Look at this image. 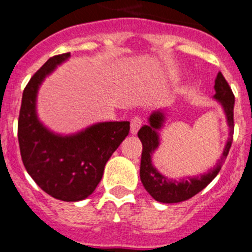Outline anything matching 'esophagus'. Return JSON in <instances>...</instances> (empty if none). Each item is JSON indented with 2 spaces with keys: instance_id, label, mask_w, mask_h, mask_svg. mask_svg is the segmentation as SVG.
<instances>
[{
  "instance_id": "obj_1",
  "label": "esophagus",
  "mask_w": 252,
  "mask_h": 252,
  "mask_svg": "<svg viewBox=\"0 0 252 252\" xmlns=\"http://www.w3.org/2000/svg\"><path fill=\"white\" fill-rule=\"evenodd\" d=\"M141 125H142L141 118H138V116H134V118L131 120V133L136 134L137 132H138V129L141 128Z\"/></svg>"
}]
</instances>
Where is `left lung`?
<instances>
[{
  "label": "left lung",
  "instance_id": "8db88e82",
  "mask_svg": "<svg viewBox=\"0 0 252 252\" xmlns=\"http://www.w3.org/2000/svg\"><path fill=\"white\" fill-rule=\"evenodd\" d=\"M214 91H216V94L213 95V98L220 104L224 114H225L226 124H228L229 128V137L220 159L207 173L176 180V179L164 176L163 174L157 170V168L152 163V156L160 144L159 131L163 128L164 123H165L164 111H153L148 119V125L141 127V129L138 131V138L141 139L142 146H143L139 176H141V181L147 192L158 202L178 203L193 197L216 178L223 163L225 161L229 149L231 147V142H233L234 103H235V98H234V94L231 92L230 87H229L228 82L225 81V78H224L220 72H218L216 81H214Z\"/></svg>",
  "mask_w": 252,
  "mask_h": 252
}]
</instances>
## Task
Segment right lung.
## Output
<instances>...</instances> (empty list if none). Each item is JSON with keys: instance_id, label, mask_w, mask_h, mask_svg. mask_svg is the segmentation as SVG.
I'll return each instance as SVG.
<instances>
[{"instance_id": "1", "label": "right lung", "mask_w": 252, "mask_h": 252, "mask_svg": "<svg viewBox=\"0 0 252 252\" xmlns=\"http://www.w3.org/2000/svg\"><path fill=\"white\" fill-rule=\"evenodd\" d=\"M69 52L50 57L23 92L18 119L22 160L39 188L56 200L77 202L93 193L104 168L129 131L128 121L98 123L73 134L50 131L39 120L36 96L41 83Z\"/></svg>"}]
</instances>
